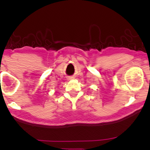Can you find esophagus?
Listing matches in <instances>:
<instances>
[{
    "label": "esophagus",
    "instance_id": "esophagus-1",
    "mask_svg": "<svg viewBox=\"0 0 150 150\" xmlns=\"http://www.w3.org/2000/svg\"><path fill=\"white\" fill-rule=\"evenodd\" d=\"M70 78V79H72V78Z\"/></svg>",
    "mask_w": 150,
    "mask_h": 150
}]
</instances>
